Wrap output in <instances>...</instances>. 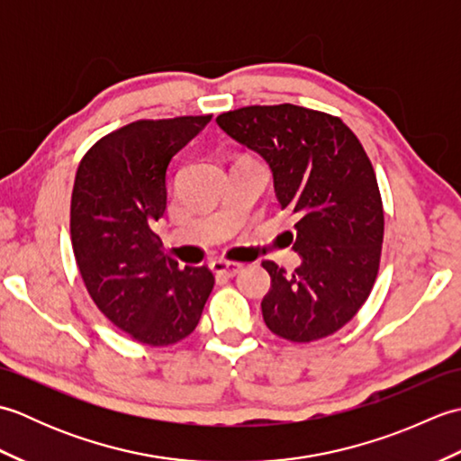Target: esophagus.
I'll return each mask as SVG.
<instances>
[{"label": "esophagus", "instance_id": "esophagus-1", "mask_svg": "<svg viewBox=\"0 0 461 461\" xmlns=\"http://www.w3.org/2000/svg\"><path fill=\"white\" fill-rule=\"evenodd\" d=\"M212 269H213V273H218V276L236 277L238 273L243 269V263L228 261V259H215V261H212Z\"/></svg>", "mask_w": 461, "mask_h": 461}]
</instances>
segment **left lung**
<instances>
[{
    "instance_id": "left-lung-1",
    "label": "left lung",
    "mask_w": 461,
    "mask_h": 461,
    "mask_svg": "<svg viewBox=\"0 0 461 461\" xmlns=\"http://www.w3.org/2000/svg\"><path fill=\"white\" fill-rule=\"evenodd\" d=\"M221 131L267 160L279 210L295 215L293 273L263 261L271 289L267 329L312 342L342 329L365 305L380 269L384 208L375 168L339 116L297 104H251L221 113Z\"/></svg>"
}]
</instances>
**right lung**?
Wrapping results in <instances>:
<instances>
[{"mask_svg":"<svg viewBox=\"0 0 461 461\" xmlns=\"http://www.w3.org/2000/svg\"><path fill=\"white\" fill-rule=\"evenodd\" d=\"M212 114L142 119L96 140L71 194V243L95 305L149 347H170L198 327L215 277L164 256L152 231L166 210V170Z\"/></svg>","mask_w":461,"mask_h":461,"instance_id":"add662e5","label":"right lung"}]
</instances>
